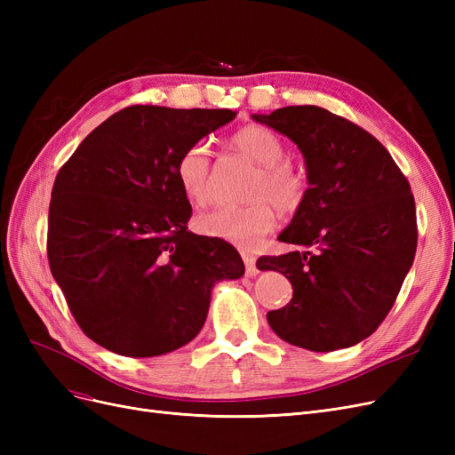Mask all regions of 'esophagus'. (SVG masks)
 <instances>
[{"label":"esophagus","mask_w":455,"mask_h":455,"mask_svg":"<svg viewBox=\"0 0 455 455\" xmlns=\"http://www.w3.org/2000/svg\"><path fill=\"white\" fill-rule=\"evenodd\" d=\"M241 256H243V259H244L246 275H249V277H256V275L259 273V271H258V267H256V258H254L249 251H243V252H241Z\"/></svg>","instance_id":"34e87169"}]
</instances>
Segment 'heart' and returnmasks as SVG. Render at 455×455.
<instances>
[{
    "label": "heart",
    "instance_id": "b5f03b06",
    "mask_svg": "<svg viewBox=\"0 0 455 455\" xmlns=\"http://www.w3.org/2000/svg\"><path fill=\"white\" fill-rule=\"evenodd\" d=\"M233 149L258 167L246 206H218L196 218V229L206 237L224 239L243 249H252L277 226V209L298 211L306 199V180L286 164V148L271 129L249 125L233 134ZM176 178L184 196L197 206L211 201V157L204 144H194L178 159ZM275 204L273 205L272 203Z\"/></svg>",
    "mask_w": 455,
    "mask_h": 455
}]
</instances>
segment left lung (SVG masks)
I'll list each match as a JSON object with an SVG mask.
<instances>
[{
  "mask_svg": "<svg viewBox=\"0 0 455 455\" xmlns=\"http://www.w3.org/2000/svg\"><path fill=\"white\" fill-rule=\"evenodd\" d=\"M252 119L291 139L306 161V199L279 235L296 251L261 256L281 271L291 304L267 313L281 339L328 353L368 338L391 311L418 246L410 184L374 136L319 106Z\"/></svg>",
  "mask_w": 455,
  "mask_h": 455,
  "instance_id": "obj_1",
  "label": "left lung"
}]
</instances>
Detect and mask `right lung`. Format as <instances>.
I'll use <instances>...</instances> for the list:
<instances>
[{
	"mask_svg": "<svg viewBox=\"0 0 455 455\" xmlns=\"http://www.w3.org/2000/svg\"><path fill=\"white\" fill-rule=\"evenodd\" d=\"M235 116L129 106L59 171L51 273L81 330L108 351L157 356L186 346L201 332L214 284L244 275L231 244L188 231L191 204L176 178L184 151Z\"/></svg>",
	"mask_w": 455,
	"mask_h": 455,
	"instance_id": "1",
	"label": "right lung"
}]
</instances>
